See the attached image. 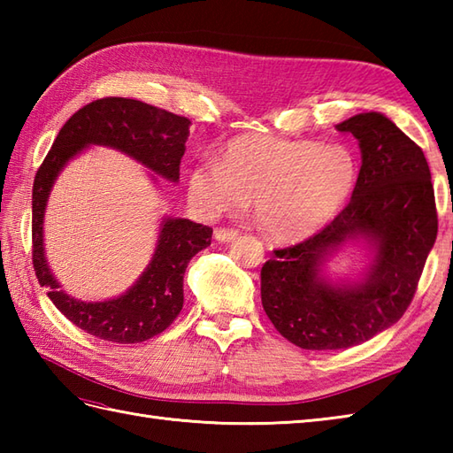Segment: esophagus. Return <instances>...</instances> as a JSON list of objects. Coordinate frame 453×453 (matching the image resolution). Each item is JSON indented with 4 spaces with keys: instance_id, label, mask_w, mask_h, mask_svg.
I'll return each instance as SVG.
<instances>
[{
    "instance_id": "34e87169",
    "label": "esophagus",
    "mask_w": 453,
    "mask_h": 453,
    "mask_svg": "<svg viewBox=\"0 0 453 453\" xmlns=\"http://www.w3.org/2000/svg\"><path fill=\"white\" fill-rule=\"evenodd\" d=\"M214 237L218 239V242L226 243V242H234V239H237L239 232L237 229H229V227H218L214 232Z\"/></svg>"
}]
</instances>
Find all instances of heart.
I'll return each instance as SVG.
<instances>
[{"label":"heart","instance_id":"heart-1","mask_svg":"<svg viewBox=\"0 0 453 453\" xmlns=\"http://www.w3.org/2000/svg\"><path fill=\"white\" fill-rule=\"evenodd\" d=\"M358 185V161L344 146L245 134L227 142L218 163L188 173V198L202 214L243 208L276 242H300L339 214Z\"/></svg>","mask_w":453,"mask_h":453}]
</instances>
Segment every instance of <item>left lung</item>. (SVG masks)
Returning <instances> with one entry per match:
<instances>
[{
    "label": "left lung",
    "mask_w": 453,
    "mask_h": 453,
    "mask_svg": "<svg viewBox=\"0 0 453 453\" xmlns=\"http://www.w3.org/2000/svg\"><path fill=\"white\" fill-rule=\"evenodd\" d=\"M358 140L362 167L339 216L305 242L276 249L261 271V300L276 331L305 350H339L397 323L417 292L438 234L425 153L381 112L336 124ZM364 241L372 263L360 283H333L324 263Z\"/></svg>",
    "instance_id": "obj_1"
}]
</instances>
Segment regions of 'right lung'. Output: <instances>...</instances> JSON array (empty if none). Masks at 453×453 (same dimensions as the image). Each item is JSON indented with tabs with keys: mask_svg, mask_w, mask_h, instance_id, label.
I'll return each mask as SVG.
<instances>
[{
	"mask_svg": "<svg viewBox=\"0 0 453 453\" xmlns=\"http://www.w3.org/2000/svg\"><path fill=\"white\" fill-rule=\"evenodd\" d=\"M190 120L148 103L104 97L67 120L38 167L33 185V265L48 297L75 326L97 339L134 344L163 333L182 310L187 265L211 242V227L185 218H163L156 253L130 290L104 302H81L60 290L44 257V211L65 163L89 146L114 148L156 175L179 180Z\"/></svg>",
	"mask_w": 453,
	"mask_h": 453,
	"instance_id": "right-lung-1",
	"label": "right lung"
}]
</instances>
